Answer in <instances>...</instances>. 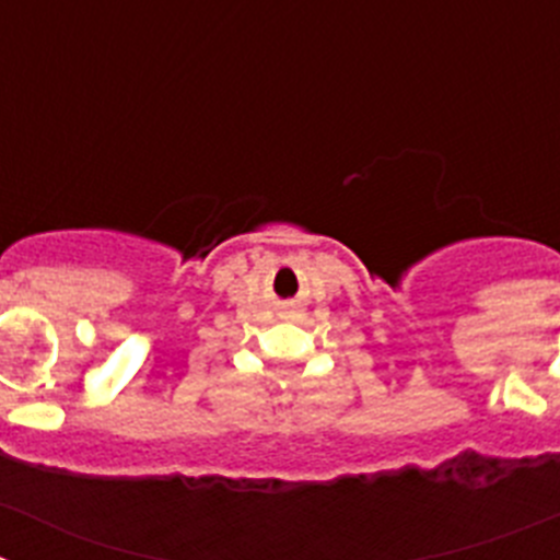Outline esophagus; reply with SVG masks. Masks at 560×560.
Listing matches in <instances>:
<instances>
[{"label":"esophagus","instance_id":"34e87169","mask_svg":"<svg viewBox=\"0 0 560 560\" xmlns=\"http://www.w3.org/2000/svg\"><path fill=\"white\" fill-rule=\"evenodd\" d=\"M285 316H300V308H296V305H291V308L285 311Z\"/></svg>","mask_w":560,"mask_h":560}]
</instances>
